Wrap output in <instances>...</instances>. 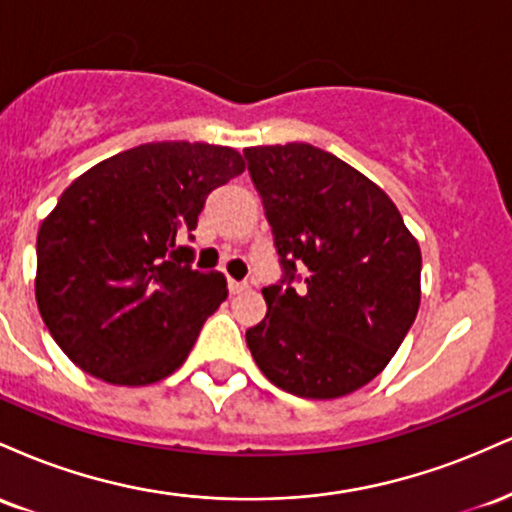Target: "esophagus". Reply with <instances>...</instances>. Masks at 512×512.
<instances>
[{"instance_id":"obj_1","label":"esophagus","mask_w":512,"mask_h":512,"mask_svg":"<svg viewBox=\"0 0 512 512\" xmlns=\"http://www.w3.org/2000/svg\"><path fill=\"white\" fill-rule=\"evenodd\" d=\"M245 289H248V284L245 281H236V279H228V291L236 296V293H243Z\"/></svg>"}]
</instances>
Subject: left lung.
Here are the masks:
<instances>
[{"mask_svg": "<svg viewBox=\"0 0 512 512\" xmlns=\"http://www.w3.org/2000/svg\"><path fill=\"white\" fill-rule=\"evenodd\" d=\"M250 178L279 252L267 315L245 342L269 383L334 399L395 356L421 303V250L392 199L310 144L250 146Z\"/></svg>", "mask_w": 512, "mask_h": 512, "instance_id": "1", "label": "left lung"}]
</instances>
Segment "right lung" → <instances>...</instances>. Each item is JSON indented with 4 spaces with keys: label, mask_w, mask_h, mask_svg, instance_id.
Returning <instances> with one entry per match:
<instances>
[{
    "label": "right lung",
    "mask_w": 512,
    "mask_h": 512,
    "mask_svg": "<svg viewBox=\"0 0 512 512\" xmlns=\"http://www.w3.org/2000/svg\"><path fill=\"white\" fill-rule=\"evenodd\" d=\"M245 170L228 146L154 142L86 170L38 231L35 301L84 373L151 385L185 363L228 289L192 269L209 192Z\"/></svg>",
    "instance_id": "obj_1"
}]
</instances>
